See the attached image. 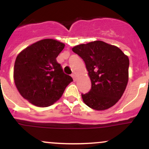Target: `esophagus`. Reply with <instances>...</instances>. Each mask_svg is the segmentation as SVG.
I'll return each instance as SVG.
<instances>
[{"label":"esophagus","instance_id":"1","mask_svg":"<svg viewBox=\"0 0 149 149\" xmlns=\"http://www.w3.org/2000/svg\"><path fill=\"white\" fill-rule=\"evenodd\" d=\"M71 77H72V78H73V80H74V81H76V74H75V73H72V74H71Z\"/></svg>","mask_w":149,"mask_h":149}]
</instances>
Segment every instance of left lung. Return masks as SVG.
<instances>
[{"instance_id": "left-lung-1", "label": "left lung", "mask_w": 149, "mask_h": 149, "mask_svg": "<svg viewBox=\"0 0 149 149\" xmlns=\"http://www.w3.org/2000/svg\"><path fill=\"white\" fill-rule=\"evenodd\" d=\"M86 65L92 83L83 102L97 111L107 110L118 102L129 79V58L120 49L102 40L80 44L72 48Z\"/></svg>"}]
</instances>
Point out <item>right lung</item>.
Instances as JSON below:
<instances>
[{"mask_svg": "<svg viewBox=\"0 0 149 149\" xmlns=\"http://www.w3.org/2000/svg\"><path fill=\"white\" fill-rule=\"evenodd\" d=\"M64 46L57 40L46 38L28 46L17 56L13 72L15 84L22 97L33 105H52L73 81L56 60Z\"/></svg>", "mask_w": 149, "mask_h": 149, "instance_id": "1", "label": "right lung"}]
</instances>
